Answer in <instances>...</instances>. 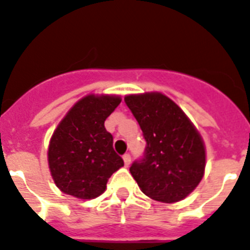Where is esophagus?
Wrapping results in <instances>:
<instances>
[{
    "mask_svg": "<svg viewBox=\"0 0 250 250\" xmlns=\"http://www.w3.org/2000/svg\"><path fill=\"white\" fill-rule=\"evenodd\" d=\"M123 160H125V167H129V164H131V155L129 154H125L123 155Z\"/></svg>",
    "mask_w": 250,
    "mask_h": 250,
    "instance_id": "esophagus-1",
    "label": "esophagus"
}]
</instances>
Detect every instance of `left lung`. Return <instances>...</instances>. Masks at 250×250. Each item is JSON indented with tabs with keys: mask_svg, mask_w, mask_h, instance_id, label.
I'll list each match as a JSON object with an SVG mask.
<instances>
[{
	"mask_svg": "<svg viewBox=\"0 0 250 250\" xmlns=\"http://www.w3.org/2000/svg\"><path fill=\"white\" fill-rule=\"evenodd\" d=\"M125 103L139 122L146 147L129 168L141 191L163 203L180 202L202 181L206 147L181 107L160 92L128 95Z\"/></svg>",
	"mask_w": 250,
	"mask_h": 250,
	"instance_id": "obj_1",
	"label": "left lung"
}]
</instances>
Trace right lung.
<instances>
[{
	"label": "right lung",
	"instance_id": "obj_1",
	"mask_svg": "<svg viewBox=\"0 0 250 250\" xmlns=\"http://www.w3.org/2000/svg\"><path fill=\"white\" fill-rule=\"evenodd\" d=\"M121 101L113 95H88L59 123L47 154L51 176L62 192L78 199L97 198L111 174L125 166L104 125Z\"/></svg>",
	"mask_w": 250,
	"mask_h": 250
}]
</instances>
